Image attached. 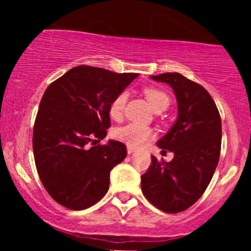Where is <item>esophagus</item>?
Segmentation results:
<instances>
[{
  "label": "esophagus",
  "mask_w": 251,
  "mask_h": 251,
  "mask_svg": "<svg viewBox=\"0 0 251 251\" xmlns=\"http://www.w3.org/2000/svg\"><path fill=\"white\" fill-rule=\"evenodd\" d=\"M135 151V150L133 149V148H129V146H128V148H127V153L128 154H131V153H133V152Z\"/></svg>",
  "instance_id": "esophagus-1"
}]
</instances>
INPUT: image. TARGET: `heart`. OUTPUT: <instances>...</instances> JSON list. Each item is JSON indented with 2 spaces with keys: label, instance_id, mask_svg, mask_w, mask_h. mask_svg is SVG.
Returning <instances> with one entry per match:
<instances>
[{
  "label": "heart",
  "instance_id": "1",
  "mask_svg": "<svg viewBox=\"0 0 251 251\" xmlns=\"http://www.w3.org/2000/svg\"><path fill=\"white\" fill-rule=\"evenodd\" d=\"M144 94H145L149 103L154 111H157V109H163L164 111L169 106L170 98L162 89L155 87H146L144 89ZM126 100H127V93L126 92H122V93L118 94L112 100L108 108L109 117L112 119L119 120L123 117ZM113 135L117 140L126 144L129 148H139V146L145 144L153 135V131H152L151 127L146 125L131 123L114 129Z\"/></svg>",
  "mask_w": 251,
  "mask_h": 251
}]
</instances>
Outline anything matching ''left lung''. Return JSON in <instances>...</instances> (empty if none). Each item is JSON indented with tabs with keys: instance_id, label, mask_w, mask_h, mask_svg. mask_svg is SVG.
<instances>
[{
	"instance_id": "1",
	"label": "left lung",
	"mask_w": 251,
	"mask_h": 251,
	"mask_svg": "<svg viewBox=\"0 0 251 251\" xmlns=\"http://www.w3.org/2000/svg\"><path fill=\"white\" fill-rule=\"evenodd\" d=\"M151 79L171 86L178 116L157 143L174 152V159L158 162L152 155L151 165L142 176V191L155 208L177 214L200 200L215 174L221 153V116L208 91L181 74L163 73Z\"/></svg>"
}]
</instances>
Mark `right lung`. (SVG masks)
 <instances>
[{
	"label": "right lung",
	"mask_w": 251,
	"mask_h": 251,
	"mask_svg": "<svg viewBox=\"0 0 251 251\" xmlns=\"http://www.w3.org/2000/svg\"><path fill=\"white\" fill-rule=\"evenodd\" d=\"M137 73L77 66L46 89L33 131L37 174L54 201L71 210L99 201L109 172L126 158L123 143L98 144L111 126L108 108Z\"/></svg>",
	"instance_id": "add662e5"
}]
</instances>
